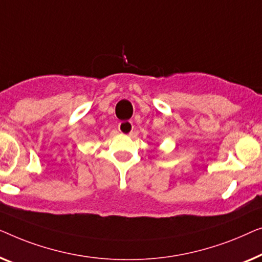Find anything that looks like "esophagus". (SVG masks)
I'll return each instance as SVG.
<instances>
[{"label":"esophagus","mask_w":262,"mask_h":262,"mask_svg":"<svg viewBox=\"0 0 262 262\" xmlns=\"http://www.w3.org/2000/svg\"><path fill=\"white\" fill-rule=\"evenodd\" d=\"M133 123L130 121H121L119 123V130L121 134H124V135H129L132 134L133 132Z\"/></svg>","instance_id":"1"}]
</instances>
